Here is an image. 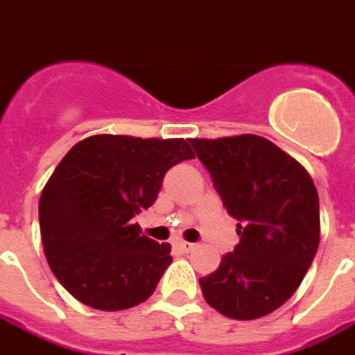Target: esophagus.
<instances>
[{
	"label": "esophagus",
	"instance_id": "1",
	"mask_svg": "<svg viewBox=\"0 0 355 355\" xmlns=\"http://www.w3.org/2000/svg\"><path fill=\"white\" fill-rule=\"evenodd\" d=\"M175 246H177L178 250L186 252V254L196 248V244H193V243H186V241H177V243H175Z\"/></svg>",
	"mask_w": 355,
	"mask_h": 355
}]
</instances>
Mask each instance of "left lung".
<instances>
[{
	"mask_svg": "<svg viewBox=\"0 0 355 355\" xmlns=\"http://www.w3.org/2000/svg\"><path fill=\"white\" fill-rule=\"evenodd\" d=\"M241 241L199 278L207 303L233 320L267 316L301 284L320 244L316 186L303 165L258 135L190 139Z\"/></svg>",
	"mask_w": 355,
	"mask_h": 355,
	"instance_id": "8db88e82",
	"label": "left lung"
}]
</instances>
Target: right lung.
<instances>
[{"label":"right lung","instance_id":"obj_1","mask_svg":"<svg viewBox=\"0 0 355 355\" xmlns=\"http://www.w3.org/2000/svg\"><path fill=\"white\" fill-rule=\"evenodd\" d=\"M193 157L184 139L128 135H92L65 154L39 199V227L73 297L111 312L150 297L173 261L171 244L143 235L135 216L154 205L165 173Z\"/></svg>","mask_w":355,"mask_h":355}]
</instances>
